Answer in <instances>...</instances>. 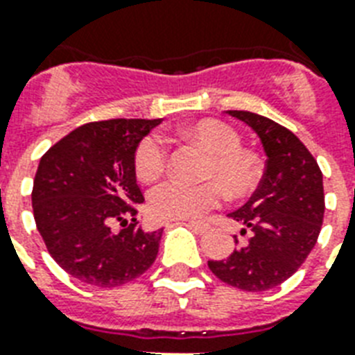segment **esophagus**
Returning a JSON list of instances; mask_svg holds the SVG:
<instances>
[{
	"instance_id": "1",
	"label": "esophagus",
	"mask_w": 355,
	"mask_h": 355,
	"mask_svg": "<svg viewBox=\"0 0 355 355\" xmlns=\"http://www.w3.org/2000/svg\"><path fill=\"white\" fill-rule=\"evenodd\" d=\"M189 227L193 228L195 232L197 234H205V232H208V230H210V225H208V223H200V221H189L188 223Z\"/></svg>"
}]
</instances>
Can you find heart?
Masks as SVG:
<instances>
[{"instance_id": "1", "label": "heart", "mask_w": 355, "mask_h": 355, "mask_svg": "<svg viewBox=\"0 0 355 355\" xmlns=\"http://www.w3.org/2000/svg\"><path fill=\"white\" fill-rule=\"evenodd\" d=\"M210 158L205 164L202 177L214 178L205 182H186L180 178H167L149 193L150 216L162 221L197 219L223 199L225 186L232 197H245L258 188L261 180V164L250 150L241 149V136L236 128L217 119H205L188 128ZM167 139L158 134L145 136L134 153V167L141 180H155L167 166ZM218 182L216 183L215 180Z\"/></svg>"}]
</instances>
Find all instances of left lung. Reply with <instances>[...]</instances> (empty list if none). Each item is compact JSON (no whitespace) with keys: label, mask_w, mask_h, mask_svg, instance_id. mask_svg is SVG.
<instances>
[{"label":"left lung","mask_w":355,"mask_h":355,"mask_svg":"<svg viewBox=\"0 0 355 355\" xmlns=\"http://www.w3.org/2000/svg\"><path fill=\"white\" fill-rule=\"evenodd\" d=\"M227 114L258 134L267 162L258 189L230 214L248 239L227 259H210L208 267L228 286L267 291L295 275L317 243L324 217L322 173L289 128L245 110Z\"/></svg>","instance_id":"left-lung-1"}]
</instances>
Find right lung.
Wrapping results in <instances>:
<instances>
[{"mask_svg":"<svg viewBox=\"0 0 355 355\" xmlns=\"http://www.w3.org/2000/svg\"><path fill=\"white\" fill-rule=\"evenodd\" d=\"M160 121L86 123L40 158L31 195L36 228L51 258L88 286H123L155 263L162 228L145 232L136 221L144 195L134 153Z\"/></svg>","mask_w":355,"mask_h":355,"instance_id":"1","label":"right lung"}]
</instances>
